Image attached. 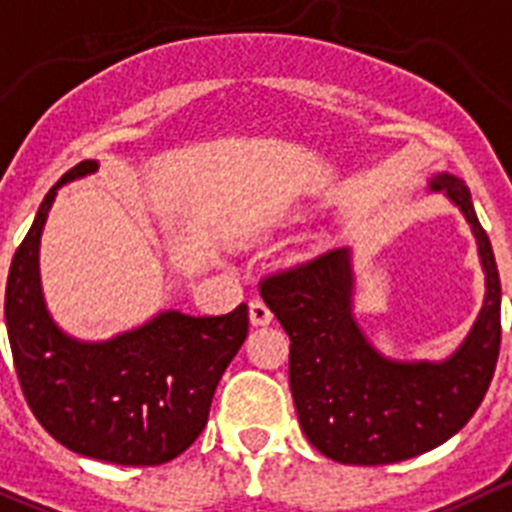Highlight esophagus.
Masks as SVG:
<instances>
[{"label": "esophagus", "mask_w": 512, "mask_h": 512, "mask_svg": "<svg viewBox=\"0 0 512 512\" xmlns=\"http://www.w3.org/2000/svg\"><path fill=\"white\" fill-rule=\"evenodd\" d=\"M248 319H251L253 326H266L271 324L274 314H271V309L261 299H251V304H248Z\"/></svg>", "instance_id": "1"}]
</instances>
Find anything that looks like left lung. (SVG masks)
<instances>
[{"mask_svg":"<svg viewBox=\"0 0 512 512\" xmlns=\"http://www.w3.org/2000/svg\"><path fill=\"white\" fill-rule=\"evenodd\" d=\"M430 193L470 223L485 296L470 332L440 362H402L372 347L354 319L352 248L261 284L266 306L291 339L289 382L306 440L342 465H392L442 445L483 402L500 352V276L465 180L435 173Z\"/></svg>","mask_w":512,"mask_h":512,"instance_id":"1","label":"left lung"}]
</instances>
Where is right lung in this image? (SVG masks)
Returning a JSON list of instances; mask_svg holds the SVG:
<instances>
[{
    "instance_id": "1",
    "label": "right lung",
    "mask_w": 512,
    "mask_h": 512,
    "mask_svg": "<svg viewBox=\"0 0 512 512\" xmlns=\"http://www.w3.org/2000/svg\"><path fill=\"white\" fill-rule=\"evenodd\" d=\"M85 160L52 188L9 266L4 319L29 410L60 445L92 460L143 467L186 452L248 334V306L223 316L165 309L102 342L67 334L47 311L40 241L65 183L97 173Z\"/></svg>"
}]
</instances>
